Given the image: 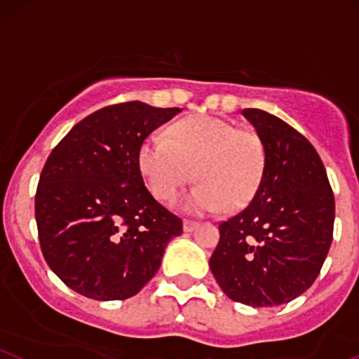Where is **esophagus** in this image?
<instances>
[{
	"label": "esophagus",
	"instance_id": "obj_1",
	"mask_svg": "<svg viewBox=\"0 0 359 359\" xmlns=\"http://www.w3.org/2000/svg\"><path fill=\"white\" fill-rule=\"evenodd\" d=\"M198 222H194V220H184V230H186V232H192V230H194L196 227H198Z\"/></svg>",
	"mask_w": 359,
	"mask_h": 359
}]
</instances>
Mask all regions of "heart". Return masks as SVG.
I'll list each match as a JSON object with an SVG mask.
<instances>
[{
  "instance_id": "heart-1",
  "label": "heart",
  "mask_w": 359,
  "mask_h": 359,
  "mask_svg": "<svg viewBox=\"0 0 359 359\" xmlns=\"http://www.w3.org/2000/svg\"><path fill=\"white\" fill-rule=\"evenodd\" d=\"M139 167L160 201L172 203L194 170L198 182L184 198V208L191 213L239 210L258 191L265 148L256 132L201 115L177 122L170 137L149 135L139 151Z\"/></svg>"
}]
</instances>
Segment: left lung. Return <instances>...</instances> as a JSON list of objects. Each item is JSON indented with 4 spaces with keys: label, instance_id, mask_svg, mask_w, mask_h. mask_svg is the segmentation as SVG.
<instances>
[{
    "label": "left lung",
    "instance_id": "obj_1",
    "mask_svg": "<svg viewBox=\"0 0 359 359\" xmlns=\"http://www.w3.org/2000/svg\"><path fill=\"white\" fill-rule=\"evenodd\" d=\"M243 115L262 139L265 170L251 203L218 225L210 269L232 301L278 306L311 287L322 270L334 233V192L303 134L263 110Z\"/></svg>",
    "mask_w": 359,
    "mask_h": 359
}]
</instances>
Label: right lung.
Masks as SVG:
<instances>
[{
  "instance_id": "obj_1",
  "label": "right lung",
  "mask_w": 359,
  "mask_h": 359,
  "mask_svg": "<svg viewBox=\"0 0 359 359\" xmlns=\"http://www.w3.org/2000/svg\"><path fill=\"white\" fill-rule=\"evenodd\" d=\"M180 108L111 104L72 127L36 192L41 251L72 290L97 301L135 296L154 277L182 220L144 186L139 151Z\"/></svg>"
}]
</instances>
